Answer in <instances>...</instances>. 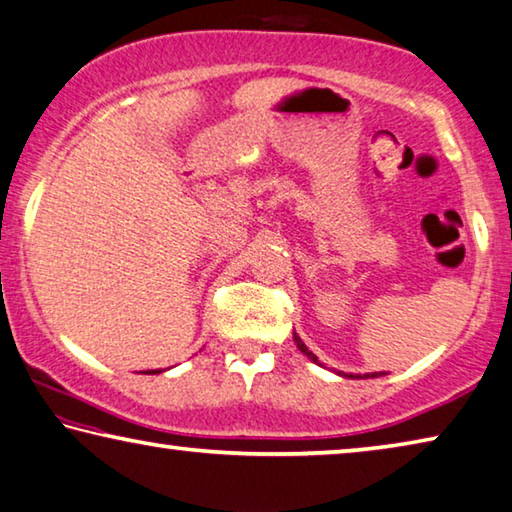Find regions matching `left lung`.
I'll return each instance as SVG.
<instances>
[{
    "mask_svg": "<svg viewBox=\"0 0 512 512\" xmlns=\"http://www.w3.org/2000/svg\"><path fill=\"white\" fill-rule=\"evenodd\" d=\"M294 339H296V346L300 348V353H305L307 358H310V360H314V362H316V355H314L312 351H307V346H305L303 342H300V337L296 335V332H294ZM373 376H383V373H373Z\"/></svg>",
    "mask_w": 512,
    "mask_h": 512,
    "instance_id": "8db88e82",
    "label": "left lung"
}]
</instances>
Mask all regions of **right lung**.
Listing matches in <instances>:
<instances>
[{
	"instance_id": "1",
	"label": "right lung",
	"mask_w": 512,
	"mask_h": 512,
	"mask_svg": "<svg viewBox=\"0 0 512 512\" xmlns=\"http://www.w3.org/2000/svg\"><path fill=\"white\" fill-rule=\"evenodd\" d=\"M152 373H157V371H152Z\"/></svg>"
}]
</instances>
